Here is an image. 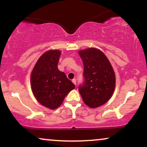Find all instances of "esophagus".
<instances>
[{"mask_svg":"<svg viewBox=\"0 0 147 147\" xmlns=\"http://www.w3.org/2000/svg\"><path fill=\"white\" fill-rule=\"evenodd\" d=\"M72 82H73V84H75V85H76V83H77V81H76V79H72Z\"/></svg>","mask_w":147,"mask_h":147,"instance_id":"34e87169","label":"esophagus"}]
</instances>
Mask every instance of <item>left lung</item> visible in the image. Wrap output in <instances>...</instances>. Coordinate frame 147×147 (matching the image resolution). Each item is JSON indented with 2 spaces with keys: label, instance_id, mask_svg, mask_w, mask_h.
I'll use <instances>...</instances> for the list:
<instances>
[{
  "label": "left lung",
  "instance_id": "8db88e82",
  "mask_svg": "<svg viewBox=\"0 0 147 147\" xmlns=\"http://www.w3.org/2000/svg\"><path fill=\"white\" fill-rule=\"evenodd\" d=\"M84 63L83 83L79 91L84 102L90 108H97L110 99L115 86V76L106 55L96 48L79 52Z\"/></svg>",
  "mask_w": 147,
  "mask_h": 147
}]
</instances>
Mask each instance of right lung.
I'll return each instance as SVG.
<instances>
[{"label":"right lung","mask_w":147,"mask_h":147,"mask_svg":"<svg viewBox=\"0 0 147 147\" xmlns=\"http://www.w3.org/2000/svg\"><path fill=\"white\" fill-rule=\"evenodd\" d=\"M61 52L50 50L37 61L31 75V86L38 102L50 109L58 108L67 94L75 88L57 68Z\"/></svg>","instance_id":"add662e5"}]
</instances>
